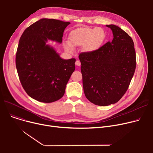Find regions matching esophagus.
<instances>
[{
  "mask_svg": "<svg viewBox=\"0 0 153 153\" xmlns=\"http://www.w3.org/2000/svg\"><path fill=\"white\" fill-rule=\"evenodd\" d=\"M76 65L77 66H81V61H79V60L76 61Z\"/></svg>",
  "mask_w": 153,
  "mask_h": 153,
  "instance_id": "1",
  "label": "esophagus"
}]
</instances>
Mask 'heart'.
I'll use <instances>...</instances> for the list:
<instances>
[{
	"label": "heart",
	"instance_id": "heart-1",
	"mask_svg": "<svg viewBox=\"0 0 153 153\" xmlns=\"http://www.w3.org/2000/svg\"><path fill=\"white\" fill-rule=\"evenodd\" d=\"M105 38V31L101 28H79L71 31L66 48L72 51L73 46H83L84 51L92 53L99 49Z\"/></svg>",
	"mask_w": 153,
	"mask_h": 153
}]
</instances>
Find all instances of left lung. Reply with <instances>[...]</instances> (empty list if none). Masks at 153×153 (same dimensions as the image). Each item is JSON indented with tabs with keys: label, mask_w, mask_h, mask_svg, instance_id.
<instances>
[{
	"label": "left lung",
	"mask_w": 153,
	"mask_h": 153,
	"mask_svg": "<svg viewBox=\"0 0 153 153\" xmlns=\"http://www.w3.org/2000/svg\"><path fill=\"white\" fill-rule=\"evenodd\" d=\"M106 26L113 33L112 42L94 52L79 55L85 97L99 106H107L121 99L129 87L136 64L132 38L118 26Z\"/></svg>",
	"instance_id": "left-lung-1"
}]
</instances>
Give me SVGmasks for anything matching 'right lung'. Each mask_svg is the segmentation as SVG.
<instances>
[{"instance_id": "obj_1", "label": "right lung", "mask_w": 153, "mask_h": 153, "mask_svg": "<svg viewBox=\"0 0 153 153\" xmlns=\"http://www.w3.org/2000/svg\"><path fill=\"white\" fill-rule=\"evenodd\" d=\"M70 22L42 19L25 29L16 53V68L24 90L30 97L44 103L60 99L75 70L76 59H62L48 39L61 43Z\"/></svg>"}]
</instances>
